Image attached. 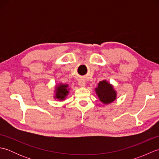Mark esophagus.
<instances>
[{"label": "esophagus", "instance_id": "1", "mask_svg": "<svg viewBox=\"0 0 159 159\" xmlns=\"http://www.w3.org/2000/svg\"><path fill=\"white\" fill-rule=\"evenodd\" d=\"M79 85L80 87H85V80H83V79H80V80H79Z\"/></svg>", "mask_w": 159, "mask_h": 159}]
</instances>
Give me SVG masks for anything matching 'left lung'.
<instances>
[{"label":"left lung","mask_w":159,"mask_h":159,"mask_svg":"<svg viewBox=\"0 0 159 159\" xmlns=\"http://www.w3.org/2000/svg\"><path fill=\"white\" fill-rule=\"evenodd\" d=\"M95 92L100 102L106 105L113 102L117 98V92L112 84L107 80H103L98 83L95 88Z\"/></svg>","instance_id":"obj_1"}]
</instances>
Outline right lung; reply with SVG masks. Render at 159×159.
Wrapping results in <instances>:
<instances>
[{"mask_svg": "<svg viewBox=\"0 0 159 159\" xmlns=\"http://www.w3.org/2000/svg\"><path fill=\"white\" fill-rule=\"evenodd\" d=\"M70 87L67 84L57 83L55 86V91H54V99L58 100L59 101L65 100L67 96L70 93Z\"/></svg>", "mask_w": 159, "mask_h": 159, "instance_id": "1", "label": "right lung"}]
</instances>
